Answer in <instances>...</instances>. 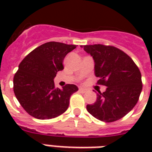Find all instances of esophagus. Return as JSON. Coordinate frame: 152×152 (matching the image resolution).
I'll return each mask as SVG.
<instances>
[{"label": "esophagus", "mask_w": 152, "mask_h": 152, "mask_svg": "<svg viewBox=\"0 0 152 152\" xmlns=\"http://www.w3.org/2000/svg\"><path fill=\"white\" fill-rule=\"evenodd\" d=\"M79 91L81 93H84L86 91V89L85 88H79Z\"/></svg>", "instance_id": "obj_1"}]
</instances>
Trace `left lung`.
<instances>
[{
	"label": "left lung",
	"mask_w": 152,
	"mask_h": 152,
	"mask_svg": "<svg viewBox=\"0 0 152 152\" xmlns=\"http://www.w3.org/2000/svg\"><path fill=\"white\" fill-rule=\"evenodd\" d=\"M92 57L98 83L107 87L97 94V99L87 105V110L99 120L112 122L132 110L142 91L141 73L125 53L110 46H81Z\"/></svg>",
	"instance_id": "obj_1"
}]
</instances>
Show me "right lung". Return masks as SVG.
Here are the masks:
<instances>
[{"label": "right lung", "mask_w": 152, "mask_h": 152, "mask_svg": "<svg viewBox=\"0 0 152 152\" xmlns=\"http://www.w3.org/2000/svg\"><path fill=\"white\" fill-rule=\"evenodd\" d=\"M76 45L50 42L37 47L25 57L13 79V90L27 113L37 119H51L67 110L69 99L77 86L54 87L55 76L64 69L62 62Z\"/></svg>", "instance_id": "right-lung-1"}]
</instances>
